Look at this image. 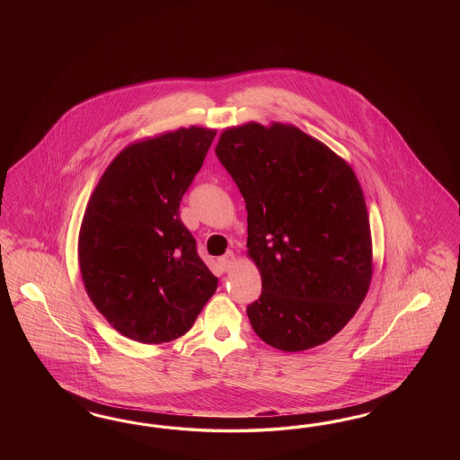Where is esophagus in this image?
<instances>
[{
	"label": "esophagus",
	"mask_w": 460,
	"mask_h": 460,
	"mask_svg": "<svg viewBox=\"0 0 460 460\" xmlns=\"http://www.w3.org/2000/svg\"><path fill=\"white\" fill-rule=\"evenodd\" d=\"M236 254L229 251V252H226L224 256L219 258V266H221L223 271H231L236 266Z\"/></svg>",
	"instance_id": "esophagus-1"
}]
</instances>
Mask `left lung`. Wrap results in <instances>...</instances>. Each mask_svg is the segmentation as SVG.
Masks as SVG:
<instances>
[{"label":"left lung","mask_w":460,"mask_h":460,"mask_svg":"<svg viewBox=\"0 0 460 460\" xmlns=\"http://www.w3.org/2000/svg\"><path fill=\"white\" fill-rule=\"evenodd\" d=\"M216 155L248 210L246 254L261 296L246 312L271 348L298 352L341 332L373 279L361 183L348 162L300 128H226Z\"/></svg>","instance_id":"left-lung-1"}]
</instances>
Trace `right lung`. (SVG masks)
<instances>
[{
  "label": "right lung",
  "instance_id": "add662e5",
  "mask_svg": "<svg viewBox=\"0 0 460 460\" xmlns=\"http://www.w3.org/2000/svg\"><path fill=\"white\" fill-rule=\"evenodd\" d=\"M214 137V128L190 126L128 145L84 210L77 258L85 292L112 329L141 344L189 332L217 288L179 214Z\"/></svg>",
  "mask_w": 460,
  "mask_h": 460
}]
</instances>
